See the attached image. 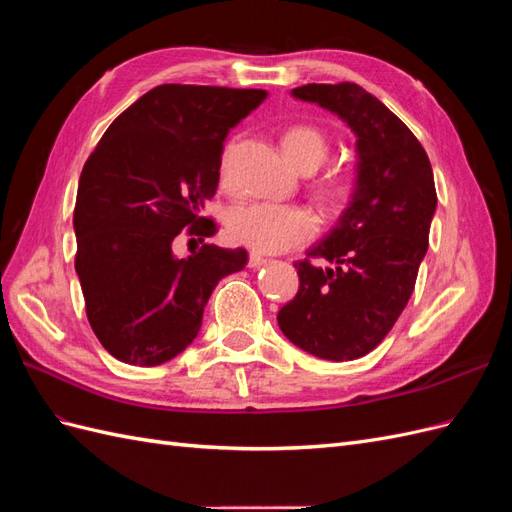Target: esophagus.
<instances>
[{
	"label": "esophagus",
	"instance_id": "1",
	"mask_svg": "<svg viewBox=\"0 0 512 512\" xmlns=\"http://www.w3.org/2000/svg\"><path fill=\"white\" fill-rule=\"evenodd\" d=\"M267 260L269 258H265L260 252H250V262H247V267H250V269H260L262 265H267Z\"/></svg>",
	"mask_w": 512,
	"mask_h": 512
}]
</instances>
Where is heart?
Returning <instances> with one entry per match:
<instances>
[{
  "mask_svg": "<svg viewBox=\"0 0 512 512\" xmlns=\"http://www.w3.org/2000/svg\"><path fill=\"white\" fill-rule=\"evenodd\" d=\"M282 147L299 168L320 166L329 153V141L314 126H292L282 136ZM230 173V145L222 153L220 177ZM333 192H339L335 188ZM226 228L232 241L258 252H284L307 241L316 232V218L301 205L271 200H239L226 211Z\"/></svg>",
  "mask_w": 512,
  "mask_h": 512,
  "instance_id": "1",
  "label": "heart"
}]
</instances>
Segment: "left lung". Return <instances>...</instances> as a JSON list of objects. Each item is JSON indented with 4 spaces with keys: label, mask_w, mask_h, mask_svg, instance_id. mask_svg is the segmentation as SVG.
<instances>
[{
    "label": "left lung",
    "mask_w": 512,
    "mask_h": 512,
    "mask_svg": "<svg viewBox=\"0 0 512 512\" xmlns=\"http://www.w3.org/2000/svg\"><path fill=\"white\" fill-rule=\"evenodd\" d=\"M290 96L327 108L352 130L356 179L337 224L294 262L299 292L277 324L318 359L354 361L382 342L408 305L438 205L433 170L406 123L363 87L309 83Z\"/></svg>",
    "instance_id": "8db88e82"
}]
</instances>
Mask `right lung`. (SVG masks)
Masks as SVG:
<instances>
[{"mask_svg":"<svg viewBox=\"0 0 512 512\" xmlns=\"http://www.w3.org/2000/svg\"><path fill=\"white\" fill-rule=\"evenodd\" d=\"M265 89L160 85L126 108L83 166L74 207L76 275L100 344L121 363L153 367L188 348L222 277L247 265L243 247L173 241L211 237L203 218L218 190L228 132Z\"/></svg>","mask_w":512,"mask_h":512,"instance_id":"1","label":"right lung"}]
</instances>
